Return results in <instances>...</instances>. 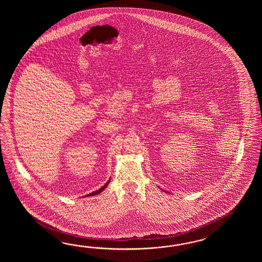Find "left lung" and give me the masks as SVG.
<instances>
[{
	"label": "left lung",
	"instance_id": "obj_1",
	"mask_svg": "<svg viewBox=\"0 0 262 262\" xmlns=\"http://www.w3.org/2000/svg\"><path fill=\"white\" fill-rule=\"evenodd\" d=\"M160 189H161V188H160ZM163 191H164V192H166V191H165V190H163ZM167 193H168V192H167Z\"/></svg>",
	"mask_w": 262,
	"mask_h": 262
}]
</instances>
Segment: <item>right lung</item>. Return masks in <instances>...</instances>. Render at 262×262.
Listing matches in <instances>:
<instances>
[{"mask_svg":"<svg viewBox=\"0 0 262 262\" xmlns=\"http://www.w3.org/2000/svg\"><path fill=\"white\" fill-rule=\"evenodd\" d=\"M110 182H111V179L106 182V184H104L102 187H101L100 189L96 190L95 192H93V193H91L89 195H86V196H93V195H98V194H100L101 192H103L104 190L106 189V187H107V185L110 184Z\"/></svg>","mask_w":262,"mask_h":262,"instance_id":"right-lung-1","label":"right lung"}]
</instances>
